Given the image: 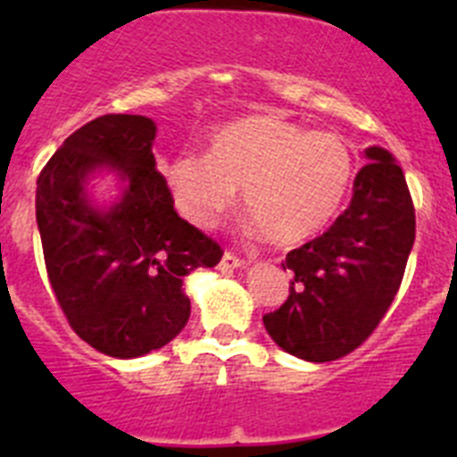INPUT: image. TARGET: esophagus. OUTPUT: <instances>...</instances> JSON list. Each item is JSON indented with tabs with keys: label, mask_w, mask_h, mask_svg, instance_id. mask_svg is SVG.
Returning a JSON list of instances; mask_svg holds the SVG:
<instances>
[{
	"label": "esophagus",
	"mask_w": 457,
	"mask_h": 457,
	"mask_svg": "<svg viewBox=\"0 0 457 457\" xmlns=\"http://www.w3.org/2000/svg\"><path fill=\"white\" fill-rule=\"evenodd\" d=\"M245 265L247 263H245L242 258L233 256L231 252H226L220 261V270H240V268H245Z\"/></svg>",
	"instance_id": "esophagus-1"
}]
</instances>
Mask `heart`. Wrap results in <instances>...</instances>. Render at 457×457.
Here are the masks:
<instances>
[{
    "mask_svg": "<svg viewBox=\"0 0 457 457\" xmlns=\"http://www.w3.org/2000/svg\"><path fill=\"white\" fill-rule=\"evenodd\" d=\"M179 210L210 228L242 189L245 212L274 245L320 233L343 208L354 157L341 137L277 116L233 120L210 139L208 155L180 153L162 169Z\"/></svg>",
    "mask_w": 457,
    "mask_h": 457,
    "instance_id": "heart-1",
    "label": "heart"
}]
</instances>
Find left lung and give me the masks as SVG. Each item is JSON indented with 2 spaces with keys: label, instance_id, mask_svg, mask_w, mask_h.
I'll use <instances>...</instances> for the list:
<instances>
[{
  "label": "left lung",
  "instance_id": "obj_1",
  "mask_svg": "<svg viewBox=\"0 0 457 457\" xmlns=\"http://www.w3.org/2000/svg\"><path fill=\"white\" fill-rule=\"evenodd\" d=\"M348 210L316 240L293 249L286 304L265 313L278 348L334 361L366 341L394 302L414 245V205L403 169L382 146L364 151Z\"/></svg>",
  "mask_w": 457,
  "mask_h": 457
}]
</instances>
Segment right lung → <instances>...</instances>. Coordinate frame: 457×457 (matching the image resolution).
I'll use <instances>...</instances> for the list:
<instances>
[{
	"instance_id": "right-lung-1",
	"label": "right lung",
	"mask_w": 457,
	"mask_h": 457,
	"mask_svg": "<svg viewBox=\"0 0 457 457\" xmlns=\"http://www.w3.org/2000/svg\"><path fill=\"white\" fill-rule=\"evenodd\" d=\"M148 116L107 114L72 132L36 185V221L56 300L98 353L137 359L189 320L185 277L215 268L217 242L180 220L157 171ZM112 175L117 194L97 196Z\"/></svg>"
}]
</instances>
